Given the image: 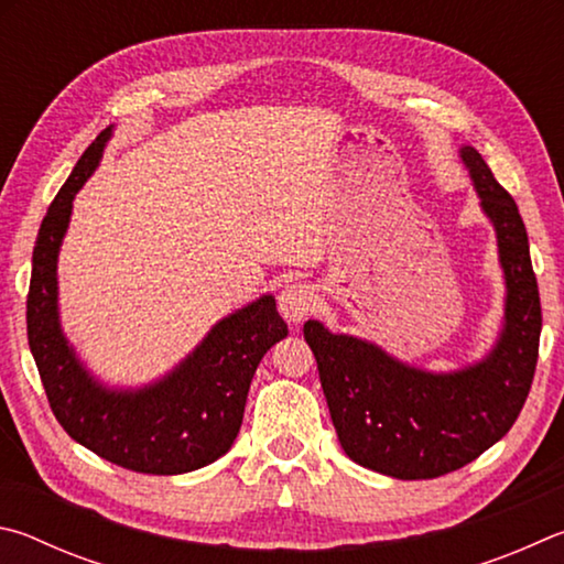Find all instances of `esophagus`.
I'll return each mask as SVG.
<instances>
[{
	"label": "esophagus",
	"mask_w": 564,
	"mask_h": 564,
	"mask_svg": "<svg viewBox=\"0 0 564 564\" xmlns=\"http://www.w3.org/2000/svg\"><path fill=\"white\" fill-rule=\"evenodd\" d=\"M276 307H280L284 319L297 324L317 312L319 297L310 284H290V288L282 290L280 300H276Z\"/></svg>",
	"instance_id": "esophagus-1"
}]
</instances>
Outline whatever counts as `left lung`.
I'll list each match as a JSON object with an SVG mask.
<instances>
[{
    "mask_svg": "<svg viewBox=\"0 0 564 564\" xmlns=\"http://www.w3.org/2000/svg\"><path fill=\"white\" fill-rule=\"evenodd\" d=\"M496 225L506 272V329L476 367L426 373L369 341L304 324L341 448L359 466L401 480L438 478L476 460L510 431L538 367L542 307L525 223L476 148L460 151Z\"/></svg>",
    "mask_w": 564,
    "mask_h": 564,
    "instance_id": "1",
    "label": "left lung"
}]
</instances>
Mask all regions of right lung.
I'll return each mask as SVG.
<instances>
[{
  "label": "right lung",
  "instance_id": "add662e5",
  "mask_svg": "<svg viewBox=\"0 0 564 564\" xmlns=\"http://www.w3.org/2000/svg\"><path fill=\"white\" fill-rule=\"evenodd\" d=\"M111 126L78 158L39 227L26 294V337L48 406L74 441L116 466L177 476L230 451L247 391L267 349L288 337V324L264 294L215 324L205 341L163 381L141 391H108L68 349L56 312V254L72 200L101 161Z\"/></svg>",
  "mask_w": 564,
  "mask_h": 564
}]
</instances>
